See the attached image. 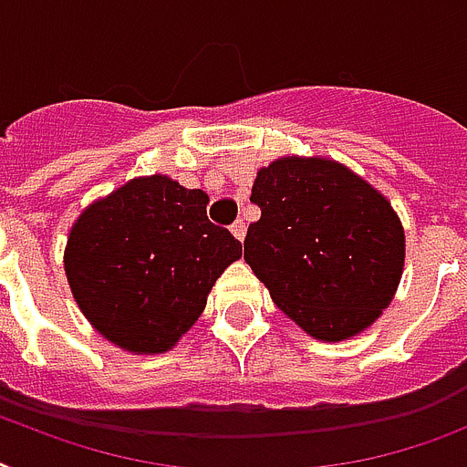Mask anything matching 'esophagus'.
Returning a JSON list of instances; mask_svg holds the SVG:
<instances>
[{"mask_svg":"<svg viewBox=\"0 0 467 467\" xmlns=\"http://www.w3.org/2000/svg\"><path fill=\"white\" fill-rule=\"evenodd\" d=\"M231 234H234V238L243 241V238H245V222H243V219H236V222L231 224Z\"/></svg>","mask_w":467,"mask_h":467,"instance_id":"1","label":"esophagus"}]
</instances>
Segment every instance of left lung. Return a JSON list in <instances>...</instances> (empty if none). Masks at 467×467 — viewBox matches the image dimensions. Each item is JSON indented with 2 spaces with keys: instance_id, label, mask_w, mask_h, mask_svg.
Returning a JSON list of instances; mask_svg holds the SVG:
<instances>
[{
  "instance_id": "8db88e82",
  "label": "left lung",
  "mask_w": 467,
  "mask_h": 467,
  "mask_svg": "<svg viewBox=\"0 0 467 467\" xmlns=\"http://www.w3.org/2000/svg\"><path fill=\"white\" fill-rule=\"evenodd\" d=\"M250 200L262 214L248 226L243 257L276 307L325 344L375 325L406 262L391 202L346 164L317 155L262 167Z\"/></svg>"
}]
</instances>
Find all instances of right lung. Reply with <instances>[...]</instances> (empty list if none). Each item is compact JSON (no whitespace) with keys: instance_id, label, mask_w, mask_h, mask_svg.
I'll use <instances>...</instances> for the list:
<instances>
[{"instance_id":"obj_1","label":"right lung","mask_w":467,"mask_h":467,"mask_svg":"<svg viewBox=\"0 0 467 467\" xmlns=\"http://www.w3.org/2000/svg\"><path fill=\"white\" fill-rule=\"evenodd\" d=\"M200 188L167 173L138 176L80 212L64 250L71 294L109 344L157 356L179 344L214 281L243 255L207 219Z\"/></svg>"}]
</instances>
